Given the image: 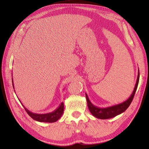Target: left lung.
Returning <instances> with one entry per match:
<instances>
[{
    "label": "left lung",
    "instance_id": "1",
    "mask_svg": "<svg viewBox=\"0 0 149 149\" xmlns=\"http://www.w3.org/2000/svg\"><path fill=\"white\" fill-rule=\"evenodd\" d=\"M139 79H140V72L138 70L136 83L134 90L132 91L131 95L129 97V98L127 100L124 101L123 102L118 104H116V105H114L110 107H99L95 106L90 102L89 98H88L87 94L86 93L88 109H89L91 113L92 114V115L94 116L95 117H96L97 118L108 119L113 118V117H115L124 112L128 108V107L130 106V104L132 101V99H133L138 85Z\"/></svg>",
    "mask_w": 149,
    "mask_h": 149
}]
</instances>
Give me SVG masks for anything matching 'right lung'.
Listing matches in <instances>:
<instances>
[{
  "label": "right lung",
  "instance_id": "right-lung-1",
  "mask_svg": "<svg viewBox=\"0 0 149 149\" xmlns=\"http://www.w3.org/2000/svg\"><path fill=\"white\" fill-rule=\"evenodd\" d=\"M12 83H13V87L14 88V84H13V81L12 79ZM25 110L26 111L28 115H29L31 118L34 119V120L40 122H49V123H52L55 122L57 120H58L61 116H62L63 113V111H64V104L63 102H61L59 106L54 111L49 113L45 114H37L31 112L30 111L28 110L26 107H25L23 105Z\"/></svg>",
  "mask_w": 149,
  "mask_h": 149
}]
</instances>
